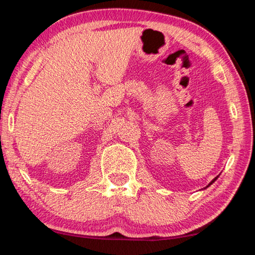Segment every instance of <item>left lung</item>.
Listing matches in <instances>:
<instances>
[{
	"instance_id": "1",
	"label": "left lung",
	"mask_w": 255,
	"mask_h": 255,
	"mask_svg": "<svg viewBox=\"0 0 255 255\" xmlns=\"http://www.w3.org/2000/svg\"><path fill=\"white\" fill-rule=\"evenodd\" d=\"M217 178H218V176H217V177H215V178H214V179H213V180H212L211 182H209V184H208V185H207L206 187H205V188H204V189H206V188H208V187H209V186H211V185L213 184V182H215V181H216V179H217Z\"/></svg>"
}]
</instances>
